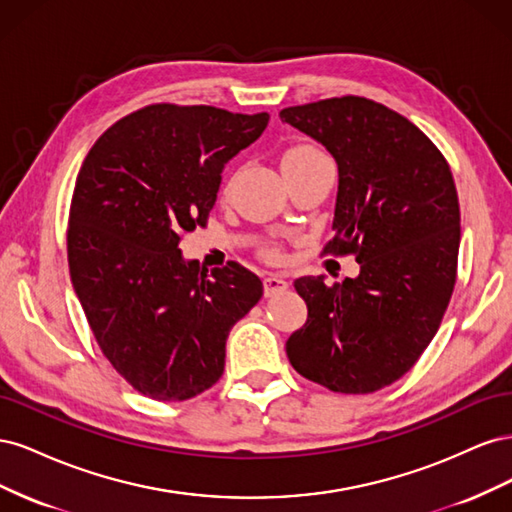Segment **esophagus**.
Segmentation results:
<instances>
[{
    "label": "esophagus",
    "instance_id": "1",
    "mask_svg": "<svg viewBox=\"0 0 512 512\" xmlns=\"http://www.w3.org/2000/svg\"><path fill=\"white\" fill-rule=\"evenodd\" d=\"M288 288V282L284 280L282 275H275V273H269L265 277V294L267 297H275V294H280Z\"/></svg>",
    "mask_w": 512,
    "mask_h": 512
}]
</instances>
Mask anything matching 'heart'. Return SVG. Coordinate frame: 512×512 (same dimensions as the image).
<instances>
[{"label": "heart", "instance_id": "heart-1", "mask_svg": "<svg viewBox=\"0 0 512 512\" xmlns=\"http://www.w3.org/2000/svg\"><path fill=\"white\" fill-rule=\"evenodd\" d=\"M318 156H322V153L318 151V149H314V147H309V145H299V147H292V149H288L286 153H284V158H282V164H292V162H303V160H312V158H318ZM267 256L269 258H277V250H267Z\"/></svg>", "mask_w": 512, "mask_h": 512}]
</instances>
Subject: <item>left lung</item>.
Listing matches in <instances>:
<instances>
[{"label": "left lung", "instance_id": "left-lung-1", "mask_svg": "<svg viewBox=\"0 0 512 512\" xmlns=\"http://www.w3.org/2000/svg\"><path fill=\"white\" fill-rule=\"evenodd\" d=\"M282 121L337 162L333 239L324 254H354L342 284L299 277L307 322L286 342L292 367L346 395L374 393L410 371L451 301L459 200L438 147L399 113L359 96L288 106Z\"/></svg>", "mask_w": 512, "mask_h": 512}]
</instances>
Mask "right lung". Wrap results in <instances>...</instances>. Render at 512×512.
<instances>
[{"mask_svg":"<svg viewBox=\"0 0 512 512\" xmlns=\"http://www.w3.org/2000/svg\"><path fill=\"white\" fill-rule=\"evenodd\" d=\"M267 113L151 104L108 128L76 177L68 265L100 350L138 393L185 401L222 378L230 329L262 297L258 275L185 260L222 170L265 132Z\"/></svg>","mask_w":512,"mask_h":512,"instance_id":"1","label":"right lung"}]
</instances>
